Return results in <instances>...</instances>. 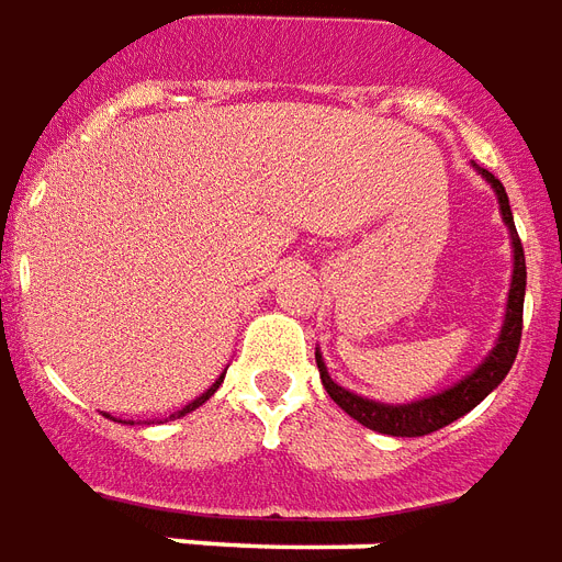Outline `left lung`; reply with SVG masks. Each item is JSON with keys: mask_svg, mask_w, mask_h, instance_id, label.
Instances as JSON below:
<instances>
[{"mask_svg": "<svg viewBox=\"0 0 562 562\" xmlns=\"http://www.w3.org/2000/svg\"><path fill=\"white\" fill-rule=\"evenodd\" d=\"M485 181L494 187V193L501 199V214L506 220V226L513 232V247H515V270H513V289H509V303H506V322H503L501 339L494 345V351L485 357V363L468 375L461 384L443 390L438 396L419 398V402H411V405H381V402H372V398L355 396L348 393L345 386L334 384V378L327 375V366H324L322 355H315V363H318V372H322L324 390L330 393L336 405L355 417L357 423H363L366 429H375L381 435H393V438H423V435H431V431L450 426L452 419L464 417L468 411H473L480 405L482 398L492 393L494 386L501 384L506 372L513 369L515 355H518V345H521V327H525V285H527V265H525V247H521V238L515 232L513 223V207H509V199H506V190L492 172L480 169Z\"/></svg>", "mask_w": 562, "mask_h": 562, "instance_id": "1", "label": "left lung"}]
</instances>
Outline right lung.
<instances>
[{
	"label": "right lung",
	"instance_id": "right-lung-1",
	"mask_svg": "<svg viewBox=\"0 0 562 562\" xmlns=\"http://www.w3.org/2000/svg\"><path fill=\"white\" fill-rule=\"evenodd\" d=\"M220 384H223V375H220L217 381H214V386H211V390H205V393H202V396L193 398V402H190V405H184V408L178 411V414H172V417H184V414H190V411H193V408H199V405H202V402H205V398H211V396H214V393H217V386H220ZM172 417H169V419H172Z\"/></svg>",
	"mask_w": 562,
	"mask_h": 562
}]
</instances>
